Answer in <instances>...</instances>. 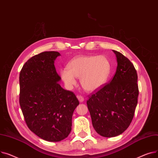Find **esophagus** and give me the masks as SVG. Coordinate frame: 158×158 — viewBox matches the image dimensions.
Returning <instances> with one entry per match:
<instances>
[{
    "label": "esophagus",
    "mask_w": 158,
    "mask_h": 158,
    "mask_svg": "<svg viewBox=\"0 0 158 158\" xmlns=\"http://www.w3.org/2000/svg\"><path fill=\"white\" fill-rule=\"evenodd\" d=\"M77 98L80 103H82V102L84 101V98H83V97H82L81 96H77Z\"/></svg>",
    "instance_id": "esophagus-1"
}]
</instances>
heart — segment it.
<instances>
[{"instance_id": "heart-1", "label": "heart", "mask_w": 158, "mask_h": 158, "mask_svg": "<svg viewBox=\"0 0 158 158\" xmlns=\"http://www.w3.org/2000/svg\"><path fill=\"white\" fill-rule=\"evenodd\" d=\"M111 71L110 60L103 55L78 56L69 62L68 69L60 70V77L69 88L76 85V78H80L83 89L91 92L99 90L105 84Z\"/></svg>"}]
</instances>
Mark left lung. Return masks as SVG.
Here are the masks:
<instances>
[{
	"mask_svg": "<svg viewBox=\"0 0 158 158\" xmlns=\"http://www.w3.org/2000/svg\"><path fill=\"white\" fill-rule=\"evenodd\" d=\"M113 52L117 62L114 78L87 101L92 126L99 135L107 138L120 135L130 125L138 96L133 64L121 53Z\"/></svg>",
	"mask_w": 158,
	"mask_h": 158,
	"instance_id": "left-lung-1",
	"label": "left lung"
}]
</instances>
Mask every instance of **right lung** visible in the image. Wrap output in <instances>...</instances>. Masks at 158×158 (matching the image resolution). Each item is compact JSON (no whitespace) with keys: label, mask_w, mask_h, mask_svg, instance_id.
<instances>
[{"label":"right lung","mask_w":158,"mask_h":158,"mask_svg":"<svg viewBox=\"0 0 158 158\" xmlns=\"http://www.w3.org/2000/svg\"><path fill=\"white\" fill-rule=\"evenodd\" d=\"M57 52L31 57L20 73V105L25 123L35 135L48 142H60L69 135L72 116L79 101L59 84L54 65Z\"/></svg>","instance_id":"1"}]
</instances>
